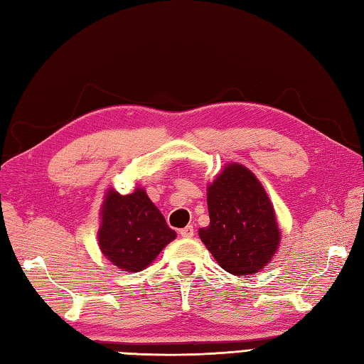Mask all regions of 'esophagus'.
I'll use <instances>...</instances> for the list:
<instances>
[{
	"label": "esophagus",
	"mask_w": 364,
	"mask_h": 364,
	"mask_svg": "<svg viewBox=\"0 0 364 364\" xmlns=\"http://www.w3.org/2000/svg\"><path fill=\"white\" fill-rule=\"evenodd\" d=\"M179 232H181V236H182V237H191V236L195 235L193 225H188V226H185V228H182Z\"/></svg>",
	"instance_id": "esophagus-1"
}]
</instances>
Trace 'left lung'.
Here are the masks:
<instances>
[{
	"label": "left lung",
	"instance_id": "left-lung-1",
	"mask_svg": "<svg viewBox=\"0 0 364 364\" xmlns=\"http://www.w3.org/2000/svg\"><path fill=\"white\" fill-rule=\"evenodd\" d=\"M210 222L200 237L226 272L249 276L271 262L280 242L276 212L263 185L239 163L226 164L208 187Z\"/></svg>",
	"mask_w": 364,
	"mask_h": 364
}]
</instances>
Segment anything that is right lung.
<instances>
[{"instance_id": "add662e5", "label": "right lung", "mask_w": 364, "mask_h": 364, "mask_svg": "<svg viewBox=\"0 0 364 364\" xmlns=\"http://www.w3.org/2000/svg\"><path fill=\"white\" fill-rule=\"evenodd\" d=\"M176 237L144 188L120 195L107 190L101 205L100 249L122 271L139 272Z\"/></svg>"}]
</instances>
